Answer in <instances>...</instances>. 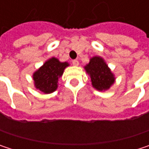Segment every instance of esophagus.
I'll list each match as a JSON object with an SVG mask.
<instances>
[{
  "label": "esophagus",
  "mask_w": 149,
  "mask_h": 149,
  "mask_svg": "<svg viewBox=\"0 0 149 149\" xmlns=\"http://www.w3.org/2000/svg\"><path fill=\"white\" fill-rule=\"evenodd\" d=\"M72 65H75V66L78 65H79V62H78V60H77V59L72 60Z\"/></svg>",
  "instance_id": "obj_1"
}]
</instances>
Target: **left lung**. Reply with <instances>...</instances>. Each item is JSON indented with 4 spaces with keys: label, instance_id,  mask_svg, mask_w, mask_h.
Segmentation results:
<instances>
[{
    "label": "left lung",
    "instance_id": "obj_1",
    "mask_svg": "<svg viewBox=\"0 0 149 149\" xmlns=\"http://www.w3.org/2000/svg\"><path fill=\"white\" fill-rule=\"evenodd\" d=\"M85 70L91 76L92 85L97 90H108L115 82L114 75L100 57L92 58L85 66Z\"/></svg>",
    "mask_w": 149,
    "mask_h": 149
}]
</instances>
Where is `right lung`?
I'll list each match as a JSON object with an SVG mask.
<instances>
[{"mask_svg": "<svg viewBox=\"0 0 149 149\" xmlns=\"http://www.w3.org/2000/svg\"><path fill=\"white\" fill-rule=\"evenodd\" d=\"M66 66H68V63H61L57 58H52L34 72L35 87L44 93L53 92L58 87V77L62 76Z\"/></svg>", "mask_w": 149, "mask_h": 149, "instance_id": "add662e5", "label": "right lung"}]
</instances>
